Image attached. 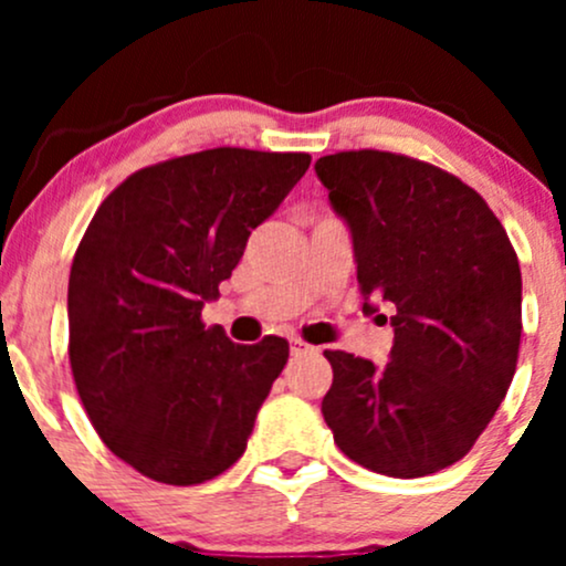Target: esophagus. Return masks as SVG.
<instances>
[{"mask_svg":"<svg viewBox=\"0 0 566 566\" xmlns=\"http://www.w3.org/2000/svg\"><path fill=\"white\" fill-rule=\"evenodd\" d=\"M311 350H314V348H311L308 343H303L301 337H295V340L290 343V354H292V356H303V354H311Z\"/></svg>","mask_w":566,"mask_h":566,"instance_id":"obj_1","label":"esophagus"}]
</instances>
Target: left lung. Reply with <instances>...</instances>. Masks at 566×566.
Masks as SVG:
<instances>
[{
  "mask_svg": "<svg viewBox=\"0 0 566 566\" xmlns=\"http://www.w3.org/2000/svg\"><path fill=\"white\" fill-rule=\"evenodd\" d=\"M316 175L350 229L365 311H378L369 297L394 308L382 367L324 350V420L340 452L369 471L437 473L469 454L516 373V252L486 201L428 161L361 148L322 157Z\"/></svg>",
  "mask_w": 566,
  "mask_h": 566,
  "instance_id": "1",
  "label": "left lung"
}]
</instances>
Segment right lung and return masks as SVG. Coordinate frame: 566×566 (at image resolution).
Segmentation results:
<instances>
[{"mask_svg": "<svg viewBox=\"0 0 566 566\" xmlns=\"http://www.w3.org/2000/svg\"><path fill=\"white\" fill-rule=\"evenodd\" d=\"M308 165L207 148L133 172L90 220L69 276L71 373L97 437L143 476L191 486L244 454L290 343L239 346L201 308Z\"/></svg>", "mask_w": 566, "mask_h": 566, "instance_id": "add662e5", "label": "right lung"}]
</instances>
